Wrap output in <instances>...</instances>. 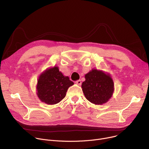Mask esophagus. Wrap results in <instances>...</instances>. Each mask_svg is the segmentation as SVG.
<instances>
[{"label":"esophagus","instance_id":"esophagus-1","mask_svg":"<svg viewBox=\"0 0 149 149\" xmlns=\"http://www.w3.org/2000/svg\"><path fill=\"white\" fill-rule=\"evenodd\" d=\"M75 84H77L78 86H81V80H78L75 81Z\"/></svg>","mask_w":149,"mask_h":149}]
</instances>
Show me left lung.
Instances as JSON below:
<instances>
[{
	"mask_svg": "<svg viewBox=\"0 0 149 149\" xmlns=\"http://www.w3.org/2000/svg\"><path fill=\"white\" fill-rule=\"evenodd\" d=\"M81 87L86 98L96 105L107 102L112 97L114 85L111 76L102 71L93 69L85 75Z\"/></svg>",
	"mask_w": 149,
	"mask_h": 149,
	"instance_id": "8db88e82",
	"label": "left lung"
}]
</instances>
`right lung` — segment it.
<instances>
[{"label":"right lung","mask_w":149,"mask_h":149,"mask_svg":"<svg viewBox=\"0 0 149 149\" xmlns=\"http://www.w3.org/2000/svg\"><path fill=\"white\" fill-rule=\"evenodd\" d=\"M74 85L68 77L63 76L58 67L46 70L38 80L36 91L40 100L49 105L60 102L66 95L68 88Z\"/></svg>","instance_id":"obj_1"}]
</instances>
